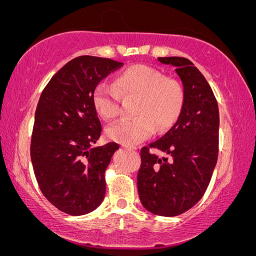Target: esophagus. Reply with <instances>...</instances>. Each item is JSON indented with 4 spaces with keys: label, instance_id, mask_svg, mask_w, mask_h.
Instances as JSON below:
<instances>
[{
    "label": "esophagus",
    "instance_id": "esophagus-1",
    "mask_svg": "<svg viewBox=\"0 0 256 256\" xmlns=\"http://www.w3.org/2000/svg\"><path fill=\"white\" fill-rule=\"evenodd\" d=\"M124 148L127 149V150H136V149H138L134 146H124Z\"/></svg>",
    "mask_w": 256,
    "mask_h": 256
}]
</instances>
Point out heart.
I'll return each mask as SVG.
<instances>
[{"mask_svg":"<svg viewBox=\"0 0 256 256\" xmlns=\"http://www.w3.org/2000/svg\"><path fill=\"white\" fill-rule=\"evenodd\" d=\"M115 87L101 82L93 92L94 110L104 121L118 114V96L135 98L134 118L121 121L107 129V138L124 146H132L149 138L156 130L166 132L176 124L183 110L185 93L177 80L166 78L158 70L136 64L118 73Z\"/></svg>","mask_w":256,"mask_h":256,"instance_id":"obj_1","label":"heart"}]
</instances>
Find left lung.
Instances as JSON below:
<instances>
[{"mask_svg":"<svg viewBox=\"0 0 256 256\" xmlns=\"http://www.w3.org/2000/svg\"><path fill=\"white\" fill-rule=\"evenodd\" d=\"M157 59L176 68L185 101L170 130L141 149L138 190L149 212L174 216L197 204L211 180L218 160L219 110L208 82L188 59ZM152 148L169 154L170 160L150 153Z\"/></svg>","mask_w":256,"mask_h":256,"instance_id":"obj_1","label":"left lung"}]
</instances>
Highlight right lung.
Instances as JSON below:
<instances>
[{
    "mask_svg": "<svg viewBox=\"0 0 256 256\" xmlns=\"http://www.w3.org/2000/svg\"><path fill=\"white\" fill-rule=\"evenodd\" d=\"M124 62L80 56L62 66L38 101L31 138V162L45 198L62 212L82 216L102 202L104 170L118 143L93 146L101 124L93 92Z\"/></svg>",
    "mask_w": 256,
    "mask_h": 256,
    "instance_id": "obj_1",
    "label": "right lung"
}]
</instances>
